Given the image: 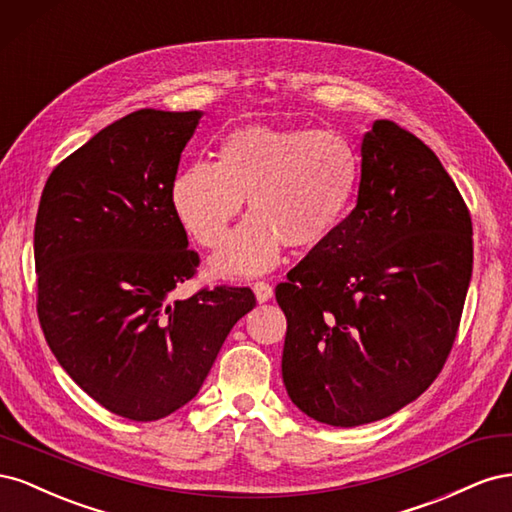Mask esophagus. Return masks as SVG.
I'll return each instance as SVG.
<instances>
[{
	"mask_svg": "<svg viewBox=\"0 0 512 512\" xmlns=\"http://www.w3.org/2000/svg\"><path fill=\"white\" fill-rule=\"evenodd\" d=\"M252 288H254L258 303H267L273 297V286L269 282H256Z\"/></svg>",
	"mask_w": 512,
	"mask_h": 512,
	"instance_id": "obj_1",
	"label": "esophagus"
}]
</instances>
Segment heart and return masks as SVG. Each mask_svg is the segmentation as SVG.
Instances as JSON below:
<instances>
[{
	"label": "heart",
	"mask_w": 512,
	"mask_h": 512,
	"mask_svg": "<svg viewBox=\"0 0 512 512\" xmlns=\"http://www.w3.org/2000/svg\"><path fill=\"white\" fill-rule=\"evenodd\" d=\"M361 162L333 130L243 126L228 132L218 162L181 168L170 200L188 235L205 250L220 245L247 198V218L213 256L220 277L271 271L282 247L314 250L342 226L359 188Z\"/></svg>",
	"instance_id": "b5f03b06"
}]
</instances>
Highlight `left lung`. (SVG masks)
<instances>
[{
  "instance_id": "8db88e82",
  "label": "left lung",
  "mask_w": 512,
  "mask_h": 512,
  "mask_svg": "<svg viewBox=\"0 0 512 512\" xmlns=\"http://www.w3.org/2000/svg\"><path fill=\"white\" fill-rule=\"evenodd\" d=\"M361 156L356 207L275 288L286 391L333 427L380 421L429 389L472 277L470 211L436 153L380 119Z\"/></svg>"
}]
</instances>
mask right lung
I'll list each match as a JSON object with an SVG mask.
<instances>
[{"mask_svg": "<svg viewBox=\"0 0 512 512\" xmlns=\"http://www.w3.org/2000/svg\"><path fill=\"white\" fill-rule=\"evenodd\" d=\"M203 113L141 108L100 130L46 179L34 228L38 320L59 365L100 406L158 421L198 393L247 286L200 288L170 185Z\"/></svg>", "mask_w": 512, "mask_h": 512, "instance_id": "obj_1", "label": "right lung"}]
</instances>
